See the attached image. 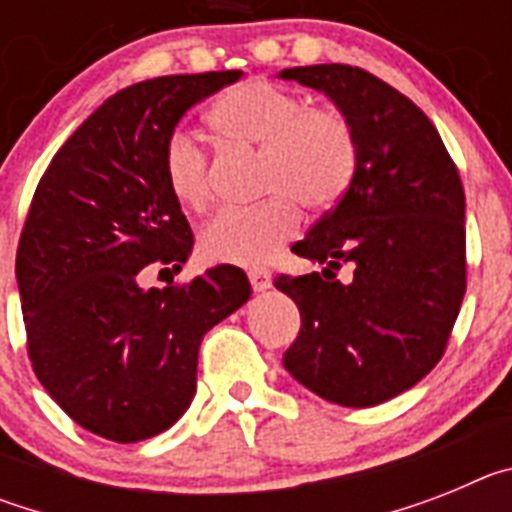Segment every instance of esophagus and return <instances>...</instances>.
<instances>
[{
	"label": "esophagus",
	"mask_w": 512,
	"mask_h": 512,
	"mask_svg": "<svg viewBox=\"0 0 512 512\" xmlns=\"http://www.w3.org/2000/svg\"><path fill=\"white\" fill-rule=\"evenodd\" d=\"M248 279H251L253 292H266V289H271V274L266 269H251L248 271Z\"/></svg>",
	"instance_id": "34e87169"
}]
</instances>
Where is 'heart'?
<instances>
[{
	"instance_id": "heart-1",
	"label": "heart",
	"mask_w": 512,
	"mask_h": 512,
	"mask_svg": "<svg viewBox=\"0 0 512 512\" xmlns=\"http://www.w3.org/2000/svg\"><path fill=\"white\" fill-rule=\"evenodd\" d=\"M207 125L230 148L259 151L256 182L269 194L253 207H228L200 233L207 261L259 266L271 261L300 230V210H328L346 194L356 171V135L336 110H305L297 92L266 79L225 89L207 110ZM164 179L184 210L210 202L207 158L187 135H171Z\"/></svg>"
}]
</instances>
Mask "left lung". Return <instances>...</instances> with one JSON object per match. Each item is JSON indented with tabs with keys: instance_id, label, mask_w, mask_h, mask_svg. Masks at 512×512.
Listing matches in <instances>:
<instances>
[{
	"instance_id": "8db88e82",
	"label": "left lung",
	"mask_w": 512,
	"mask_h": 512,
	"mask_svg": "<svg viewBox=\"0 0 512 512\" xmlns=\"http://www.w3.org/2000/svg\"><path fill=\"white\" fill-rule=\"evenodd\" d=\"M279 79L323 92L359 151L346 194L292 246L323 271L277 279L302 318L282 364L323 400L372 408L443 356L467 292L464 187L433 122L369 71L318 63Z\"/></svg>"
}]
</instances>
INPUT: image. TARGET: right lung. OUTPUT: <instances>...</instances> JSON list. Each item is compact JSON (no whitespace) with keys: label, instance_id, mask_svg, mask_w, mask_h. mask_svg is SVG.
Returning a JSON list of instances; mask_svg holds the SVG:
<instances>
[{"label":"right lung","instance_id":"1","mask_svg":"<svg viewBox=\"0 0 512 512\" xmlns=\"http://www.w3.org/2000/svg\"><path fill=\"white\" fill-rule=\"evenodd\" d=\"M241 74L158 76L112 94L35 189L17 246L27 354L63 413L107 441H143L182 418L202 338L251 297L235 266L187 287L138 284L148 264L182 271L194 246L166 187V143L189 107Z\"/></svg>","mask_w":512,"mask_h":512}]
</instances>
